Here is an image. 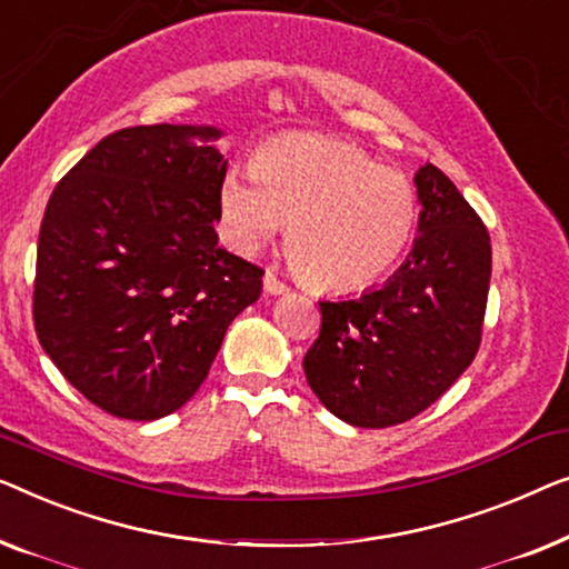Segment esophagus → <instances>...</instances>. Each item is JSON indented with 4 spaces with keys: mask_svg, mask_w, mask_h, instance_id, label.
I'll return each instance as SVG.
<instances>
[{
    "mask_svg": "<svg viewBox=\"0 0 569 569\" xmlns=\"http://www.w3.org/2000/svg\"><path fill=\"white\" fill-rule=\"evenodd\" d=\"M262 283H266V291L268 293H286L288 291V286L273 273V270H268L266 278H262Z\"/></svg>",
    "mask_w": 569,
    "mask_h": 569,
    "instance_id": "34e87169",
    "label": "esophagus"
}]
</instances>
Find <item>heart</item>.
Listing matches in <instances>:
<instances>
[{
	"label": "heart",
	"instance_id": "1",
	"mask_svg": "<svg viewBox=\"0 0 569 569\" xmlns=\"http://www.w3.org/2000/svg\"><path fill=\"white\" fill-rule=\"evenodd\" d=\"M229 242L252 252L281 234L296 273L319 291H358L387 276L410 244L418 196L407 174L356 143L283 136L266 143L252 174L221 182Z\"/></svg>",
	"mask_w": 569,
	"mask_h": 569
}]
</instances>
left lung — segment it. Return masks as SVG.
Masks as SVG:
<instances>
[{
	"instance_id": "8db88e82",
	"label": "left lung",
	"mask_w": 569,
	"mask_h": 569,
	"mask_svg": "<svg viewBox=\"0 0 569 569\" xmlns=\"http://www.w3.org/2000/svg\"><path fill=\"white\" fill-rule=\"evenodd\" d=\"M420 237L391 281L361 299L319 301L303 373L335 418L389 428L428 410L475 361L490 293L487 227L436 164L415 174Z\"/></svg>"
}]
</instances>
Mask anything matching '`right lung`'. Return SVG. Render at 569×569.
Masks as SVG:
<instances>
[{
	"label": "right lung",
	"instance_id": "right-lung-1",
	"mask_svg": "<svg viewBox=\"0 0 569 569\" xmlns=\"http://www.w3.org/2000/svg\"><path fill=\"white\" fill-rule=\"evenodd\" d=\"M211 126H133L59 180L38 234L33 325L71 387L123 420L180 410L262 270L219 247L227 159Z\"/></svg>",
	"mask_w": 569,
	"mask_h": 569
}]
</instances>
